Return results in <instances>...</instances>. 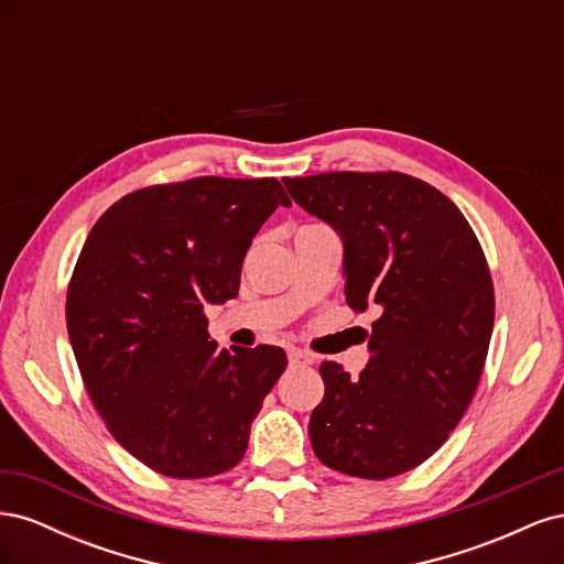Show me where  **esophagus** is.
Here are the masks:
<instances>
[{
  "label": "esophagus",
  "mask_w": 564,
  "mask_h": 564,
  "mask_svg": "<svg viewBox=\"0 0 564 564\" xmlns=\"http://www.w3.org/2000/svg\"><path fill=\"white\" fill-rule=\"evenodd\" d=\"M315 362V355L301 348H289V365L292 367H308Z\"/></svg>",
  "instance_id": "esophagus-1"
}]
</instances>
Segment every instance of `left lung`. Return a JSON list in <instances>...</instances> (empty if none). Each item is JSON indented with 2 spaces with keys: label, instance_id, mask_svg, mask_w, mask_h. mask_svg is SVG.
Instances as JSON below:
<instances>
[{
  "label": "left lung",
  "instance_id": "left-lung-1",
  "mask_svg": "<svg viewBox=\"0 0 564 564\" xmlns=\"http://www.w3.org/2000/svg\"><path fill=\"white\" fill-rule=\"evenodd\" d=\"M344 240L346 301L377 308L360 377L322 362L311 414L324 466L386 480L433 456L480 383L494 329L485 251L456 204L400 172L282 178Z\"/></svg>",
  "mask_w": 564,
  "mask_h": 564
}]
</instances>
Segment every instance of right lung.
<instances>
[{
  "mask_svg": "<svg viewBox=\"0 0 564 564\" xmlns=\"http://www.w3.org/2000/svg\"><path fill=\"white\" fill-rule=\"evenodd\" d=\"M278 178L199 176L124 195L96 220L67 284L82 381L110 435L166 477L230 470L282 377L278 346L220 350L207 305L240 292L245 253L278 207Z\"/></svg>",
  "mask_w": 564,
  "mask_h": 564,
  "instance_id": "obj_1",
  "label": "right lung"
}]
</instances>
